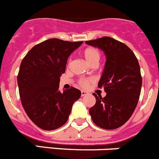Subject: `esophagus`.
I'll return each mask as SVG.
<instances>
[{"label": "esophagus", "mask_w": 159, "mask_h": 159, "mask_svg": "<svg viewBox=\"0 0 159 159\" xmlns=\"http://www.w3.org/2000/svg\"><path fill=\"white\" fill-rule=\"evenodd\" d=\"M87 94H88V93H87V91H81V96H82V97H84V96L87 95Z\"/></svg>", "instance_id": "obj_1"}]
</instances>
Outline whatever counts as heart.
<instances>
[{
  "instance_id": "heart-1",
  "label": "heart",
  "mask_w": 159,
  "mask_h": 159,
  "mask_svg": "<svg viewBox=\"0 0 159 159\" xmlns=\"http://www.w3.org/2000/svg\"><path fill=\"white\" fill-rule=\"evenodd\" d=\"M83 56H84L87 63L91 66H92L93 65H97L100 59L99 52L94 48L86 49L83 53ZM91 82H92V80H91V79H81L79 81V84L82 87H88Z\"/></svg>"
}]
</instances>
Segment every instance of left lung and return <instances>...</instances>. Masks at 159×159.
<instances>
[{"label":"left lung","mask_w":159,"mask_h":159,"mask_svg":"<svg viewBox=\"0 0 159 159\" xmlns=\"http://www.w3.org/2000/svg\"><path fill=\"white\" fill-rule=\"evenodd\" d=\"M106 55L99 88L106 95L94 93L96 103L89 110L93 122L104 129H117L129 120L137 106L142 87L140 67L134 53L124 43L110 37L87 41ZM99 96V95H98Z\"/></svg>","instance_id":"obj_1"}]
</instances>
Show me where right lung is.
<instances>
[{
	"label": "right lung",
	"instance_id": "obj_1",
	"mask_svg": "<svg viewBox=\"0 0 159 159\" xmlns=\"http://www.w3.org/2000/svg\"><path fill=\"white\" fill-rule=\"evenodd\" d=\"M82 43L49 39L34 46L22 61L17 76L22 105L29 118L43 130L63 126L80 98L81 91L75 87L61 92L59 83L68 57Z\"/></svg>",
	"mask_w": 159,
	"mask_h": 159
}]
</instances>
